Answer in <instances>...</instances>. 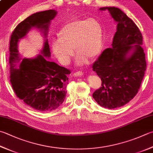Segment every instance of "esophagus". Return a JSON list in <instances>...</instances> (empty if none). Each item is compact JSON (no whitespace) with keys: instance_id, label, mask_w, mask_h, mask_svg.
<instances>
[{"instance_id":"1","label":"esophagus","mask_w":153,"mask_h":153,"mask_svg":"<svg viewBox=\"0 0 153 153\" xmlns=\"http://www.w3.org/2000/svg\"><path fill=\"white\" fill-rule=\"evenodd\" d=\"M73 75L74 76H80L83 75V73L82 71H78V72H76V73H74L73 74Z\"/></svg>"}]
</instances>
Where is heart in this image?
<instances>
[{
  "instance_id": "b5f03b06",
  "label": "heart",
  "mask_w": 153,
  "mask_h": 153,
  "mask_svg": "<svg viewBox=\"0 0 153 153\" xmlns=\"http://www.w3.org/2000/svg\"><path fill=\"white\" fill-rule=\"evenodd\" d=\"M103 29L95 19L74 20L62 26L59 39L52 43V51L63 65L70 62L74 55V48L79 54L77 63L83 65L87 59H93L102 48Z\"/></svg>"
}]
</instances>
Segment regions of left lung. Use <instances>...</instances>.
I'll return each mask as SVG.
<instances>
[{"instance_id":"1","label":"left lung","mask_w":153,"mask_h":153,"mask_svg":"<svg viewBox=\"0 0 153 153\" xmlns=\"http://www.w3.org/2000/svg\"><path fill=\"white\" fill-rule=\"evenodd\" d=\"M99 10H108L117 27L112 48L103 51L93 65L102 81L93 97L102 107L112 109L126 105L137 94L146 68L145 54L142 34L125 13L114 7Z\"/></svg>"}]
</instances>
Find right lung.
<instances>
[{
    "label": "right lung",
    "mask_w": 153,
    "mask_h": 153,
    "mask_svg": "<svg viewBox=\"0 0 153 153\" xmlns=\"http://www.w3.org/2000/svg\"><path fill=\"white\" fill-rule=\"evenodd\" d=\"M55 10L31 14L14 28L10 41V80L16 95L36 111L54 110L64 102L70 70L47 58L51 52L47 39L51 22L56 16ZM41 31L45 39L41 54L32 59L19 57L18 43L32 28ZM18 66H17V65Z\"/></svg>",
    "instance_id": "obj_1"
}]
</instances>
